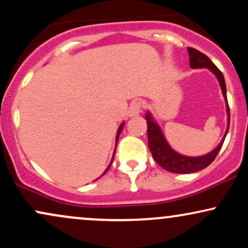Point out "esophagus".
Here are the masks:
<instances>
[{"label": "esophagus", "instance_id": "1", "mask_svg": "<svg viewBox=\"0 0 248 248\" xmlns=\"http://www.w3.org/2000/svg\"><path fill=\"white\" fill-rule=\"evenodd\" d=\"M142 106H143V102H142V100H134L132 104H130L129 108H128V115L138 116L141 113Z\"/></svg>", "mask_w": 248, "mask_h": 248}]
</instances>
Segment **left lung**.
Here are the masks:
<instances>
[{
  "mask_svg": "<svg viewBox=\"0 0 248 248\" xmlns=\"http://www.w3.org/2000/svg\"><path fill=\"white\" fill-rule=\"evenodd\" d=\"M187 52L190 57V66L192 69H209L211 72L217 77L219 84H220L221 92L226 101V110H227V129L225 133L223 140L218 144L211 153L206 154V155L198 156V157H190V156H184L181 154L176 153L171 147L169 146L166 138H164L163 133H162L160 126L156 124L154 120L152 114L149 112L147 113L146 120H147V133H148V146H149L150 152L154 160L157 162V164L168 170L170 172L175 173H191L199 171V170L205 169L207 166L212 163L216 156L218 155L219 150L223 146L226 134L229 132L230 127V108L229 102H227L226 96V85H225V79L223 73L219 71V69L211 62L209 57L204 55V53L199 52L198 50L192 49V47H187Z\"/></svg>",
  "mask_w": 248,
  "mask_h": 248,
  "instance_id": "left-lung-1",
  "label": "left lung"
}]
</instances>
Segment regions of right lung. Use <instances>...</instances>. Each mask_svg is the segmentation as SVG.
I'll use <instances>...</instances> for the list:
<instances>
[{"label": "right lung", "instance_id": "obj_1", "mask_svg": "<svg viewBox=\"0 0 248 248\" xmlns=\"http://www.w3.org/2000/svg\"><path fill=\"white\" fill-rule=\"evenodd\" d=\"M124 122H122V124H120V127H119V129H118V133H116V143H118V140H119V135H120V134H121V130H122V128H124ZM116 147V146H115ZM114 155H115V152H114ZM114 155H113V158H112V161H110V164H112V162H113V160H114ZM110 164H109V166H108V168H107V169L106 170H105V172L104 173H102V175H105V173H106L107 171H108V169H109V167H110Z\"/></svg>", "mask_w": 248, "mask_h": 248}]
</instances>
